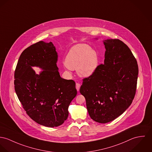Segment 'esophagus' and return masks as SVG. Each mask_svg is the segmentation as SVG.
Listing matches in <instances>:
<instances>
[{
	"instance_id": "obj_1",
	"label": "esophagus",
	"mask_w": 152,
	"mask_h": 152,
	"mask_svg": "<svg viewBox=\"0 0 152 152\" xmlns=\"http://www.w3.org/2000/svg\"><path fill=\"white\" fill-rule=\"evenodd\" d=\"M80 87V84H79V83H76V90H77V91H79Z\"/></svg>"
}]
</instances>
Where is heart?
<instances>
[{"label": "heart", "instance_id": "obj_1", "mask_svg": "<svg viewBox=\"0 0 152 152\" xmlns=\"http://www.w3.org/2000/svg\"><path fill=\"white\" fill-rule=\"evenodd\" d=\"M65 67L68 71L76 69L82 77L91 76L99 66L98 53L88 45L77 44L69 51L65 58Z\"/></svg>", "mask_w": 152, "mask_h": 152}]
</instances>
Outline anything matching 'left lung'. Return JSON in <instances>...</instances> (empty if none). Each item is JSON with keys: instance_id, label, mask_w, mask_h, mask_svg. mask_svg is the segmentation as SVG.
<instances>
[{"instance_id": "left-lung-1", "label": "left lung", "mask_w": 152, "mask_h": 152, "mask_svg": "<svg viewBox=\"0 0 152 152\" xmlns=\"http://www.w3.org/2000/svg\"><path fill=\"white\" fill-rule=\"evenodd\" d=\"M102 41L105 48L104 64L83 79L80 93L86 99L90 118L105 124L122 114L132 104L138 66L132 52L122 41L117 39Z\"/></svg>"}]
</instances>
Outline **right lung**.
Masks as SVG:
<instances>
[{"label":"right lung","mask_w":152,"mask_h":152,"mask_svg":"<svg viewBox=\"0 0 152 152\" xmlns=\"http://www.w3.org/2000/svg\"><path fill=\"white\" fill-rule=\"evenodd\" d=\"M57 58L52 42L39 41L21 53L15 73V91L27 114L51 128L67 119L69 106L77 94L75 82L61 77ZM33 67L42 70L37 74Z\"/></svg>","instance_id":"right-lung-1"}]
</instances>
